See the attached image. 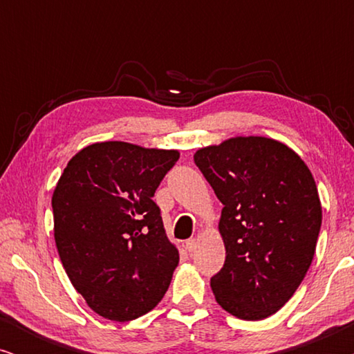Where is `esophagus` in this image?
Returning <instances> with one entry per match:
<instances>
[{
  "mask_svg": "<svg viewBox=\"0 0 354 354\" xmlns=\"http://www.w3.org/2000/svg\"><path fill=\"white\" fill-rule=\"evenodd\" d=\"M185 248H187L188 253H192V251H195V250H196V240H195V239H190V240H187V243H185Z\"/></svg>",
  "mask_w": 354,
  "mask_h": 354,
  "instance_id": "1",
  "label": "esophagus"
}]
</instances>
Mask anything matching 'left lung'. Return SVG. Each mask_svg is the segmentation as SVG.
Instances as JSON below:
<instances>
[{"instance_id": "1", "label": "left lung", "mask_w": 354, "mask_h": 354, "mask_svg": "<svg viewBox=\"0 0 354 354\" xmlns=\"http://www.w3.org/2000/svg\"><path fill=\"white\" fill-rule=\"evenodd\" d=\"M193 158L224 205L225 263L211 279L216 301L243 321L272 316L297 292L316 251L322 206L311 171L285 143L253 135L200 148Z\"/></svg>"}]
</instances>
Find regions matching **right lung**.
<instances>
[{
    "instance_id": "obj_1",
    "label": "right lung",
    "mask_w": 354,
    "mask_h": 354,
    "mask_svg": "<svg viewBox=\"0 0 354 354\" xmlns=\"http://www.w3.org/2000/svg\"><path fill=\"white\" fill-rule=\"evenodd\" d=\"M177 149L100 142L67 162L53 192L55 241L67 277L109 321H132L156 306L178 264L154 192Z\"/></svg>"
}]
</instances>
